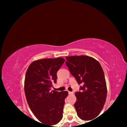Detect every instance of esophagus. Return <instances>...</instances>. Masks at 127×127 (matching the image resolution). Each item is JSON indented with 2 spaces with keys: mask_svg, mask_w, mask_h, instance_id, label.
<instances>
[{
  "mask_svg": "<svg viewBox=\"0 0 127 127\" xmlns=\"http://www.w3.org/2000/svg\"><path fill=\"white\" fill-rule=\"evenodd\" d=\"M73 94V92H72L68 91V94H69V95H71V94Z\"/></svg>",
  "mask_w": 127,
  "mask_h": 127,
  "instance_id": "obj_1",
  "label": "esophagus"
}]
</instances>
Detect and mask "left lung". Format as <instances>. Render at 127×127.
<instances>
[{
	"mask_svg": "<svg viewBox=\"0 0 127 127\" xmlns=\"http://www.w3.org/2000/svg\"><path fill=\"white\" fill-rule=\"evenodd\" d=\"M65 59L70 73L82 85L75 93L77 115L83 120L94 119L101 112L106 98V83L101 66L96 59L86 55L66 57Z\"/></svg>",
	"mask_w": 127,
	"mask_h": 127,
	"instance_id": "8db88e82",
	"label": "left lung"
}]
</instances>
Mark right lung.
Masks as SVG:
<instances>
[{
	"label": "right lung",
	"instance_id": "obj_1",
	"mask_svg": "<svg viewBox=\"0 0 127 127\" xmlns=\"http://www.w3.org/2000/svg\"><path fill=\"white\" fill-rule=\"evenodd\" d=\"M64 62L62 58L38 60L30 64L26 73L25 92L29 106L41 123L49 127H54L63 118L68 92L51 91V87L57 83V72Z\"/></svg>",
	"mask_w": 127,
	"mask_h": 127
}]
</instances>
